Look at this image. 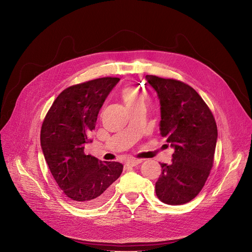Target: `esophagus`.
I'll return each instance as SVG.
<instances>
[{
	"mask_svg": "<svg viewBox=\"0 0 252 252\" xmlns=\"http://www.w3.org/2000/svg\"><path fill=\"white\" fill-rule=\"evenodd\" d=\"M141 162V160L140 159H129V160H127L126 162V166H136L137 164H139Z\"/></svg>",
	"mask_w": 252,
	"mask_h": 252,
	"instance_id": "obj_1",
	"label": "esophagus"
}]
</instances>
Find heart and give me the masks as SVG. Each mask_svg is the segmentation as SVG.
<instances>
[{"mask_svg": "<svg viewBox=\"0 0 252 252\" xmlns=\"http://www.w3.org/2000/svg\"><path fill=\"white\" fill-rule=\"evenodd\" d=\"M121 97L127 109L143 103V94L133 86H126L121 91Z\"/></svg>", "mask_w": 252, "mask_h": 252, "instance_id": "b5f03b06", "label": "heart"}]
</instances>
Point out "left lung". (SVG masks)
Listing matches in <instances>:
<instances>
[{
  "instance_id": "8db88e82",
  "label": "left lung",
  "mask_w": 252,
  "mask_h": 252,
  "mask_svg": "<svg viewBox=\"0 0 252 252\" xmlns=\"http://www.w3.org/2000/svg\"><path fill=\"white\" fill-rule=\"evenodd\" d=\"M146 79L159 98L160 134L174 149L172 162L160 163L156 193L166 204H184L199 193L210 173L217 123L207 104L189 85L150 75Z\"/></svg>"
}]
</instances>
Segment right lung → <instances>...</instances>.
Here are the masks:
<instances>
[{
	"instance_id": "obj_1",
	"label": "right lung",
	"mask_w": 252,
	"mask_h": 252,
	"mask_svg": "<svg viewBox=\"0 0 252 252\" xmlns=\"http://www.w3.org/2000/svg\"><path fill=\"white\" fill-rule=\"evenodd\" d=\"M119 78H100L63 90L53 102L41 129V146L63 192L76 205L94 207L111 193L123 172L118 161L85 155L98 112Z\"/></svg>"
}]
</instances>
